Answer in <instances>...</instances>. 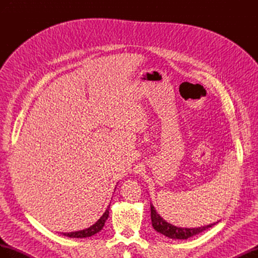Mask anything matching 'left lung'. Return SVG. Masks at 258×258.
I'll list each match as a JSON object with an SVG mask.
<instances>
[{"label":"left lung","instance_id":"obj_1","mask_svg":"<svg viewBox=\"0 0 258 258\" xmlns=\"http://www.w3.org/2000/svg\"><path fill=\"white\" fill-rule=\"evenodd\" d=\"M151 218H152V225H153L155 230H157L163 236H166L170 239H175V240L176 239L186 240L192 236L199 235L200 232L205 231L215 225V223H213V224H210L207 226H202V227H198V228L176 227V226L171 225L163 220V218L157 212H156V210L153 207V205H151Z\"/></svg>","mask_w":258,"mask_h":258}]
</instances>
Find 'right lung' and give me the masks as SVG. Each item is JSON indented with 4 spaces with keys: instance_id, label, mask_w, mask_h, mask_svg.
<instances>
[{
    "instance_id": "1",
    "label": "right lung",
    "mask_w": 258,
    "mask_h": 258,
    "mask_svg": "<svg viewBox=\"0 0 258 258\" xmlns=\"http://www.w3.org/2000/svg\"><path fill=\"white\" fill-rule=\"evenodd\" d=\"M108 210H110V207L107 208V210L103 213V215L99 218V221L93 224L92 226H90L89 228H86L84 230H80V231H74V232H62V235L70 237V238H87V237H91L93 235H96L97 232H99L101 229L103 228L104 223L107 220L108 217Z\"/></svg>"
}]
</instances>
